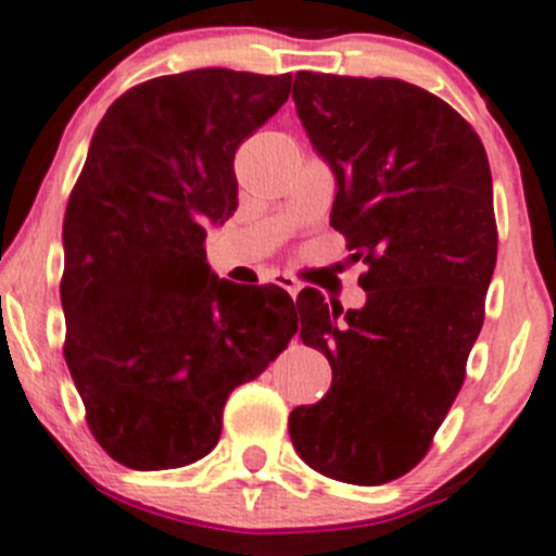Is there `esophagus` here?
<instances>
[{
	"label": "esophagus",
	"instance_id": "esophagus-1",
	"mask_svg": "<svg viewBox=\"0 0 556 556\" xmlns=\"http://www.w3.org/2000/svg\"><path fill=\"white\" fill-rule=\"evenodd\" d=\"M274 282H277L279 288L288 290V293L293 295V299H295V295H299V290H301V282L293 277V274H277V279H274Z\"/></svg>",
	"mask_w": 556,
	"mask_h": 556
}]
</instances>
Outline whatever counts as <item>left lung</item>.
I'll use <instances>...</instances> for the list:
<instances>
[{
    "label": "left lung",
    "instance_id": "8db88e82",
    "mask_svg": "<svg viewBox=\"0 0 556 556\" xmlns=\"http://www.w3.org/2000/svg\"><path fill=\"white\" fill-rule=\"evenodd\" d=\"M293 102L330 164V226L368 271L363 309L299 295L301 339L333 382L290 414L306 465L387 484L430 450L457 397L497 261L492 174L479 134L444 99L395 77L299 72Z\"/></svg>",
    "mask_w": 556,
    "mask_h": 556
}]
</instances>
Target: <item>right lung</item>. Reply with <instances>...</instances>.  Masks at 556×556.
Returning <instances> with one entry per match:
<instances>
[{
	"label": "right lung",
	"instance_id": "1",
	"mask_svg": "<svg viewBox=\"0 0 556 556\" xmlns=\"http://www.w3.org/2000/svg\"><path fill=\"white\" fill-rule=\"evenodd\" d=\"M290 80L220 66L155 77L93 131L64 215V357L93 439L126 468L210 454L233 387L299 330L282 288L215 277L204 250L239 206L233 153Z\"/></svg>",
	"mask_w": 556,
	"mask_h": 556
}]
</instances>
